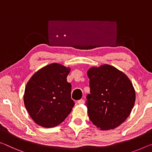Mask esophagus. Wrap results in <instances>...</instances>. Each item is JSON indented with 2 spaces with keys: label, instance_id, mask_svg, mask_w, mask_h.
I'll list each match as a JSON object with an SVG mask.
<instances>
[{
  "label": "esophagus",
  "instance_id": "34e87169",
  "mask_svg": "<svg viewBox=\"0 0 152 152\" xmlns=\"http://www.w3.org/2000/svg\"><path fill=\"white\" fill-rule=\"evenodd\" d=\"M77 102H78V104H83V103H85V101H84V99H81L78 100Z\"/></svg>",
  "mask_w": 152,
  "mask_h": 152
}]
</instances>
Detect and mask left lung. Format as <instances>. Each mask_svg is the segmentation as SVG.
I'll list each match as a JSON object with an SVG mask.
<instances>
[{"label":"left lung","instance_id":"1","mask_svg":"<svg viewBox=\"0 0 152 152\" xmlns=\"http://www.w3.org/2000/svg\"><path fill=\"white\" fill-rule=\"evenodd\" d=\"M87 75L91 88L86 97L89 119L102 131L119 126L129 117L135 102L131 81L108 64L90 67Z\"/></svg>","mask_w":152,"mask_h":152}]
</instances>
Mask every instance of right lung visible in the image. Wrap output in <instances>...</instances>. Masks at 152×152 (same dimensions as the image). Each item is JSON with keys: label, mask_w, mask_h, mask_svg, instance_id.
Segmentation results:
<instances>
[{"label": "right lung", "mask_w": 152, "mask_h": 152, "mask_svg": "<svg viewBox=\"0 0 152 152\" xmlns=\"http://www.w3.org/2000/svg\"><path fill=\"white\" fill-rule=\"evenodd\" d=\"M71 69L53 63L35 72L26 86L23 102L36 124L52 128L61 124L74 107L72 85L67 76Z\"/></svg>", "instance_id": "add662e5"}]
</instances>
